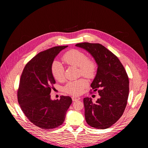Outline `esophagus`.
<instances>
[{
	"label": "esophagus",
	"mask_w": 148,
	"mask_h": 148,
	"mask_svg": "<svg viewBox=\"0 0 148 148\" xmlns=\"http://www.w3.org/2000/svg\"><path fill=\"white\" fill-rule=\"evenodd\" d=\"M81 98L79 97H72V101H78Z\"/></svg>",
	"instance_id": "esophagus-1"
}]
</instances>
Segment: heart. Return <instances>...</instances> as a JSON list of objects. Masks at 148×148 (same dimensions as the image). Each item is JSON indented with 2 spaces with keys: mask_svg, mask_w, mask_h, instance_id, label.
Masks as SVG:
<instances>
[{
  "mask_svg": "<svg viewBox=\"0 0 148 148\" xmlns=\"http://www.w3.org/2000/svg\"><path fill=\"white\" fill-rule=\"evenodd\" d=\"M62 60L67 65L79 67L80 73L88 78H92L95 75L97 70L96 62L92 59L88 58L85 53L82 51L76 49L68 51L63 56ZM51 69L52 75L56 81L60 82L64 80V68L60 62L54 61L51 65ZM88 85L87 80L81 78L67 83L64 87V91L72 95H79L83 92Z\"/></svg>",
  "mask_w": 148,
  "mask_h": 148,
  "instance_id": "heart-1",
  "label": "heart"
}]
</instances>
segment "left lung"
<instances>
[{"instance_id": "8db88e82", "label": "left lung", "mask_w": 148, "mask_h": 148, "mask_svg": "<svg viewBox=\"0 0 148 148\" xmlns=\"http://www.w3.org/2000/svg\"><path fill=\"white\" fill-rule=\"evenodd\" d=\"M76 46L88 51L98 65L90 86L100 98L95 103L90 98H84L86 121L92 127L107 129L119 120L126 108L129 92L127 74L117 57L104 45L82 42Z\"/></svg>"}]
</instances>
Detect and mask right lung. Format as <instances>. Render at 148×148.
<instances>
[{
    "label": "right lung",
    "mask_w": 148,
    "mask_h": 148,
    "mask_svg": "<svg viewBox=\"0 0 148 148\" xmlns=\"http://www.w3.org/2000/svg\"><path fill=\"white\" fill-rule=\"evenodd\" d=\"M68 47L57 46L37 54L25 65L18 90V101L27 119L36 126L52 129L62 125L72 104L69 96L51 99L55 79L51 65L56 56Z\"/></svg>",
    "instance_id": "add662e5"
}]
</instances>
